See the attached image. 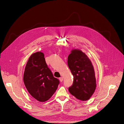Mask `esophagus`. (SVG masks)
<instances>
[{"label":"esophagus","mask_w":124,"mask_h":124,"mask_svg":"<svg viewBox=\"0 0 124 124\" xmlns=\"http://www.w3.org/2000/svg\"><path fill=\"white\" fill-rule=\"evenodd\" d=\"M59 79H60V81L61 82H62L63 81V78L62 77H61V78H59Z\"/></svg>","instance_id":"obj_1"}]
</instances>
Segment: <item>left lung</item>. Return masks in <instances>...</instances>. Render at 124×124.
I'll use <instances>...</instances> for the list:
<instances>
[{
	"label": "left lung",
	"mask_w": 124,
	"mask_h": 124,
	"mask_svg": "<svg viewBox=\"0 0 124 124\" xmlns=\"http://www.w3.org/2000/svg\"><path fill=\"white\" fill-rule=\"evenodd\" d=\"M68 64L74 77L69 91L79 100H88L96 88L95 73L91 60L82 50L75 49L68 56Z\"/></svg>",
	"instance_id": "1"
}]
</instances>
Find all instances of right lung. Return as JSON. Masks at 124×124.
<instances>
[{
  "mask_svg": "<svg viewBox=\"0 0 124 124\" xmlns=\"http://www.w3.org/2000/svg\"><path fill=\"white\" fill-rule=\"evenodd\" d=\"M23 82L31 95L40 102L52 97L60 83L48 68L44 54L40 52L32 54L29 58L24 70Z\"/></svg>",
  "mask_w": 124,
  "mask_h": 124,
  "instance_id": "add662e5",
  "label": "right lung"
}]
</instances>
